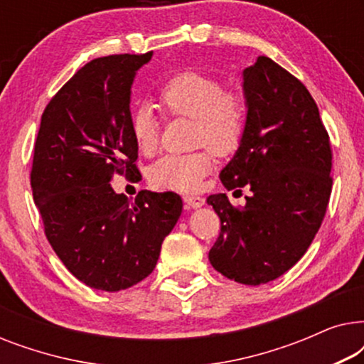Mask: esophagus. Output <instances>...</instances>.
<instances>
[{"label":"esophagus","mask_w":364,"mask_h":364,"mask_svg":"<svg viewBox=\"0 0 364 364\" xmlns=\"http://www.w3.org/2000/svg\"><path fill=\"white\" fill-rule=\"evenodd\" d=\"M183 202H186V205L188 208H198L202 207L205 200H203V197H198V196H186L183 197Z\"/></svg>","instance_id":"1"}]
</instances>
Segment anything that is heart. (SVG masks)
<instances>
[{
    "instance_id": "heart-1",
    "label": "heart",
    "mask_w": 364,
    "mask_h": 364,
    "mask_svg": "<svg viewBox=\"0 0 364 364\" xmlns=\"http://www.w3.org/2000/svg\"><path fill=\"white\" fill-rule=\"evenodd\" d=\"M157 102L167 116L193 119L196 152L168 154L151 167L149 177L162 188L198 191L215 166V156H230L240 147L247 129V102L235 89H225L220 79L202 71L173 74L159 87ZM131 132L146 156L159 146V122L152 109L142 106L131 117Z\"/></svg>"
}]
</instances>
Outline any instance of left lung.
Instances as JSON below:
<instances>
[{
    "label": "left lung",
    "instance_id": "left-lung-1",
    "mask_svg": "<svg viewBox=\"0 0 364 364\" xmlns=\"http://www.w3.org/2000/svg\"><path fill=\"white\" fill-rule=\"evenodd\" d=\"M247 129L220 172L227 191L250 188L245 207L207 198L220 218L208 260L223 277L262 285L290 270L311 245L333 186V151L305 84L270 58L243 71Z\"/></svg>",
    "mask_w": 364,
    "mask_h": 364
}]
</instances>
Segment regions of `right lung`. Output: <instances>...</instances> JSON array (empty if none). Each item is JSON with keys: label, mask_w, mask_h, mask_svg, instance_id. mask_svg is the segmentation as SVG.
<instances>
[{"label": "right lung", "mask_w": 364, "mask_h": 364, "mask_svg": "<svg viewBox=\"0 0 364 364\" xmlns=\"http://www.w3.org/2000/svg\"><path fill=\"white\" fill-rule=\"evenodd\" d=\"M151 58L84 64L48 102L34 141L29 177L48 242L77 280L102 291L151 275L182 213L176 192L141 191L131 203L109 183L139 172L129 102L136 71Z\"/></svg>", "instance_id": "1"}]
</instances>
